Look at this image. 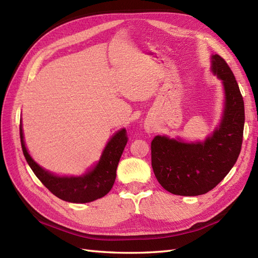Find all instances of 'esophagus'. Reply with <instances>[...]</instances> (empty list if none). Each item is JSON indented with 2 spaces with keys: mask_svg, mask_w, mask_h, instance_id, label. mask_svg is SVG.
Listing matches in <instances>:
<instances>
[{
  "mask_svg": "<svg viewBox=\"0 0 258 258\" xmlns=\"http://www.w3.org/2000/svg\"><path fill=\"white\" fill-rule=\"evenodd\" d=\"M145 130H146V132H147V133H152V128H150V127H146Z\"/></svg>",
  "mask_w": 258,
  "mask_h": 258,
  "instance_id": "34e87169",
  "label": "esophagus"
}]
</instances>
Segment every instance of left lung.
Listing matches in <instances>:
<instances>
[{"label": "left lung", "mask_w": 258, "mask_h": 258, "mask_svg": "<svg viewBox=\"0 0 258 258\" xmlns=\"http://www.w3.org/2000/svg\"><path fill=\"white\" fill-rule=\"evenodd\" d=\"M211 71L222 81L221 120L204 141L187 142L157 135L152 141V167L169 193L197 196L213 189L236 163L243 142L244 101L235 76L224 59L213 54Z\"/></svg>", "instance_id": "left-lung-1"}]
</instances>
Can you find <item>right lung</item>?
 <instances>
[{
	"mask_svg": "<svg viewBox=\"0 0 258 258\" xmlns=\"http://www.w3.org/2000/svg\"><path fill=\"white\" fill-rule=\"evenodd\" d=\"M21 144L25 160L36 177L58 199L70 203H90L105 196L116 178V168L124 147L127 143L126 130L120 128L108 140L102 155L94 165L80 176L57 175L37 164L26 149L22 120L20 125Z\"/></svg>",
	"mask_w": 258,
	"mask_h": 258,
	"instance_id": "add662e5",
	"label": "right lung"
}]
</instances>
